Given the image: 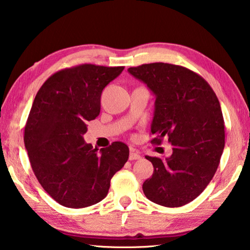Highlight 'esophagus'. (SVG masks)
I'll list each match as a JSON object with an SVG mask.
<instances>
[{
  "label": "esophagus",
  "instance_id": "1",
  "mask_svg": "<svg viewBox=\"0 0 250 250\" xmlns=\"http://www.w3.org/2000/svg\"><path fill=\"white\" fill-rule=\"evenodd\" d=\"M140 158H141L140 154H139L138 152L135 151L134 149H131V150H130V154H129V160H130V161L139 160V159H140Z\"/></svg>",
  "mask_w": 250,
  "mask_h": 250
}]
</instances>
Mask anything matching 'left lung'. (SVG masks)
<instances>
[{"mask_svg": "<svg viewBox=\"0 0 250 250\" xmlns=\"http://www.w3.org/2000/svg\"><path fill=\"white\" fill-rule=\"evenodd\" d=\"M155 96L152 145L167 138L170 158L146 155L153 174L142 185L155 204L180 207L200 195L213 179L225 146V125L221 104L206 80L183 66L152 62L130 67Z\"/></svg>", "mask_w": 250, "mask_h": 250, "instance_id": "left-lung-1", "label": "left lung"}]
</instances>
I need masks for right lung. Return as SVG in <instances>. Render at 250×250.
<instances>
[{
	"instance_id": "obj_1",
	"label": "right lung",
	"mask_w": 250,
	"mask_h": 250,
	"mask_svg": "<svg viewBox=\"0 0 250 250\" xmlns=\"http://www.w3.org/2000/svg\"><path fill=\"white\" fill-rule=\"evenodd\" d=\"M124 68L74 66L50 76L37 91L24 143L42 188L62 206L83 208L104 200L112 176L129 159L125 143L98 151L83 138L87 122L99 116L104 88Z\"/></svg>"
}]
</instances>
